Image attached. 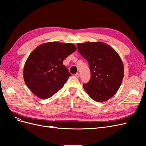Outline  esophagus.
Returning a JSON list of instances; mask_svg holds the SVG:
<instances>
[{
	"label": "esophagus",
	"mask_w": 146,
	"mask_h": 146,
	"mask_svg": "<svg viewBox=\"0 0 146 146\" xmlns=\"http://www.w3.org/2000/svg\"><path fill=\"white\" fill-rule=\"evenodd\" d=\"M75 76H76L77 78H78L79 77H80V74H79V73H77V74H75Z\"/></svg>",
	"instance_id": "obj_1"
}]
</instances>
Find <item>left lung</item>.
I'll return each instance as SVG.
<instances>
[{
	"instance_id": "left-lung-1",
	"label": "left lung",
	"mask_w": 146,
	"mask_h": 146,
	"mask_svg": "<svg viewBox=\"0 0 146 146\" xmlns=\"http://www.w3.org/2000/svg\"><path fill=\"white\" fill-rule=\"evenodd\" d=\"M77 49L88 62L90 82L83 85L90 98L101 102L110 99L120 87L123 77V65L116 51L101 42L78 43Z\"/></svg>"
}]
</instances>
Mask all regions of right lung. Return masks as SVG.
<instances>
[{
    "instance_id": "add662e5",
    "label": "right lung",
    "mask_w": 146,
    "mask_h": 146,
    "mask_svg": "<svg viewBox=\"0 0 146 146\" xmlns=\"http://www.w3.org/2000/svg\"><path fill=\"white\" fill-rule=\"evenodd\" d=\"M71 43L49 42L38 46L26 60L23 76L26 85L39 98H51L71 74L63 60L76 50Z\"/></svg>"
}]
</instances>
